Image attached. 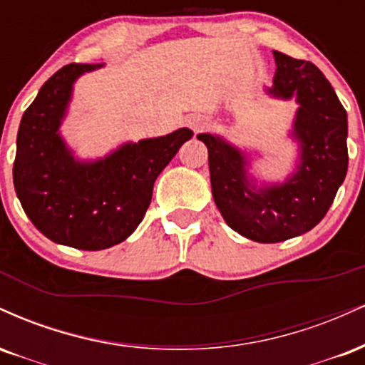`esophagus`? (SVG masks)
<instances>
[{
  "instance_id": "34e87169",
  "label": "esophagus",
  "mask_w": 365,
  "mask_h": 365,
  "mask_svg": "<svg viewBox=\"0 0 365 365\" xmlns=\"http://www.w3.org/2000/svg\"><path fill=\"white\" fill-rule=\"evenodd\" d=\"M207 126H208V119L203 118V115H192L190 119V128L195 133L203 131Z\"/></svg>"
}]
</instances>
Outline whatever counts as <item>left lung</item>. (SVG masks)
<instances>
[{
	"label": "left lung",
	"mask_w": 365,
	"mask_h": 365,
	"mask_svg": "<svg viewBox=\"0 0 365 365\" xmlns=\"http://www.w3.org/2000/svg\"><path fill=\"white\" fill-rule=\"evenodd\" d=\"M277 97L301 104L294 135L301 141L297 174L282 186L252 191L244 155L212 135H198L208 148L210 181L218 210L230 229L256 242H280L316 227L327 215L349 167L346 113L327 76L311 61L275 51Z\"/></svg>",
	"instance_id": "left-lung-1"
}]
</instances>
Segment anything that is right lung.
I'll use <instances>...</instances> for the list:
<instances>
[{"label": "right lung", "instance_id": "right-lung-1", "mask_svg": "<svg viewBox=\"0 0 365 365\" xmlns=\"http://www.w3.org/2000/svg\"><path fill=\"white\" fill-rule=\"evenodd\" d=\"M101 64L71 63L51 76L21 115L13 184L32 224L51 241L98 251L124 241L143 220L153 182L173 160L187 128L128 143L96 164L73 160L58 128L81 73Z\"/></svg>", "mask_w": 365, "mask_h": 365}]
</instances>
